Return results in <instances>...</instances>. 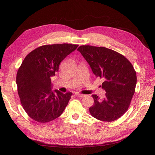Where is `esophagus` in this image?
I'll return each mask as SVG.
<instances>
[{
	"label": "esophagus",
	"mask_w": 155,
	"mask_h": 155,
	"mask_svg": "<svg viewBox=\"0 0 155 155\" xmlns=\"http://www.w3.org/2000/svg\"><path fill=\"white\" fill-rule=\"evenodd\" d=\"M75 95H76V96H77V97H81V98L84 97L85 96H86V95L82 94H80V93H76Z\"/></svg>",
	"instance_id": "34e87169"
}]
</instances>
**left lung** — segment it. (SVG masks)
I'll list each match as a JSON object with an SVG mask.
<instances>
[{"mask_svg":"<svg viewBox=\"0 0 155 155\" xmlns=\"http://www.w3.org/2000/svg\"><path fill=\"white\" fill-rule=\"evenodd\" d=\"M97 77L103 78L106 91L103 99L93 94L94 104L89 108L92 117L104 122L121 117L130 106L135 91L137 74L128 59L112 49L82 45L78 48Z\"/></svg>","mask_w":155,"mask_h":155,"instance_id":"1","label":"left lung"}]
</instances>
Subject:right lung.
<instances>
[{
  "label": "right lung",
  "instance_id": "1",
  "mask_svg": "<svg viewBox=\"0 0 155 155\" xmlns=\"http://www.w3.org/2000/svg\"><path fill=\"white\" fill-rule=\"evenodd\" d=\"M78 45L53 44L41 46L28 53L16 74L20 101L26 113L38 123H48L63 113L72 93L51 90V77L59 64Z\"/></svg>",
  "mask_w": 155,
  "mask_h": 155
}]
</instances>
